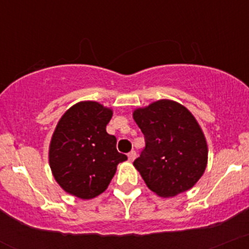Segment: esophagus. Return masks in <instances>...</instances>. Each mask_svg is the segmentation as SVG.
I'll use <instances>...</instances> for the list:
<instances>
[{"instance_id":"1","label":"esophagus","mask_w":249,"mask_h":249,"mask_svg":"<svg viewBox=\"0 0 249 249\" xmlns=\"http://www.w3.org/2000/svg\"><path fill=\"white\" fill-rule=\"evenodd\" d=\"M135 158H137V152H135V151H130V152L128 153V160H129V162H133Z\"/></svg>"}]
</instances>
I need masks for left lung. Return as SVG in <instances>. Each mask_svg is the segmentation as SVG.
I'll return each mask as SVG.
<instances>
[{
	"label": "left lung",
	"instance_id": "1",
	"mask_svg": "<svg viewBox=\"0 0 249 249\" xmlns=\"http://www.w3.org/2000/svg\"><path fill=\"white\" fill-rule=\"evenodd\" d=\"M146 146L133 165L146 186L162 198L191 189L207 165V142L191 111L170 99H160L133 111Z\"/></svg>",
	"mask_w": 249,
	"mask_h": 249
}]
</instances>
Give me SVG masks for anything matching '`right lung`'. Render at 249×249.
<instances>
[{
	"instance_id": "obj_1",
	"label": "right lung",
	"mask_w": 249,
	"mask_h": 249,
	"mask_svg": "<svg viewBox=\"0 0 249 249\" xmlns=\"http://www.w3.org/2000/svg\"><path fill=\"white\" fill-rule=\"evenodd\" d=\"M112 109L93 101L71 107L56 125L49 146L53 178L71 196L89 200L103 193L119 163L116 138L107 133Z\"/></svg>"
}]
</instances>
